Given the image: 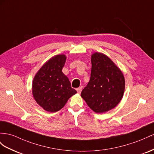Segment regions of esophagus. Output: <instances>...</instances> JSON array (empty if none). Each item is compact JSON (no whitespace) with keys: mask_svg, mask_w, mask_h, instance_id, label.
I'll list each match as a JSON object with an SVG mask.
<instances>
[{"mask_svg":"<svg viewBox=\"0 0 154 154\" xmlns=\"http://www.w3.org/2000/svg\"><path fill=\"white\" fill-rule=\"evenodd\" d=\"M82 86H80V87L77 88L76 90H77V92H78L79 94H80V93L81 92V91H82Z\"/></svg>","mask_w":154,"mask_h":154,"instance_id":"34e87169","label":"esophagus"}]
</instances>
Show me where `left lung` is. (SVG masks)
<instances>
[{"label": "left lung", "instance_id": "1", "mask_svg": "<svg viewBox=\"0 0 154 154\" xmlns=\"http://www.w3.org/2000/svg\"><path fill=\"white\" fill-rule=\"evenodd\" d=\"M90 79L81 96L94 112L104 113L115 108L124 96L125 78L121 69L107 55L91 56Z\"/></svg>", "mask_w": 154, "mask_h": 154}]
</instances>
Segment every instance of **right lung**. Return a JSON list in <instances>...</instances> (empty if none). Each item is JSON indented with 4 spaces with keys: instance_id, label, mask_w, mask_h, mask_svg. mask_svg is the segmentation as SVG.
Here are the masks:
<instances>
[{
    "instance_id": "right-lung-1",
    "label": "right lung",
    "mask_w": 154,
    "mask_h": 154,
    "mask_svg": "<svg viewBox=\"0 0 154 154\" xmlns=\"http://www.w3.org/2000/svg\"><path fill=\"white\" fill-rule=\"evenodd\" d=\"M66 61L65 54L55 55L42 66L32 81L34 100L47 112L60 111L69 97L77 93L62 71Z\"/></svg>"
}]
</instances>
